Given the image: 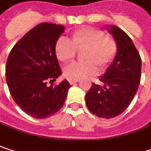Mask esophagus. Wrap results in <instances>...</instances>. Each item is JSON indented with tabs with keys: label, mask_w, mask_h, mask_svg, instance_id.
<instances>
[{
	"label": "esophagus",
	"mask_w": 151,
	"mask_h": 151,
	"mask_svg": "<svg viewBox=\"0 0 151 151\" xmlns=\"http://www.w3.org/2000/svg\"><path fill=\"white\" fill-rule=\"evenodd\" d=\"M78 80H69V83L71 84H74L75 83H78Z\"/></svg>",
	"instance_id": "obj_1"
}]
</instances>
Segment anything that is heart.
Listing matches in <instances>:
<instances>
[{
	"instance_id": "b5f03b06",
	"label": "heart",
	"mask_w": 151,
	"mask_h": 151,
	"mask_svg": "<svg viewBox=\"0 0 151 151\" xmlns=\"http://www.w3.org/2000/svg\"><path fill=\"white\" fill-rule=\"evenodd\" d=\"M84 48L82 56L85 60L72 62L64 68V75L70 80H79L96 75L97 67L101 69L109 66L115 56L117 46L112 37L104 36L101 30L86 27L72 33L71 39L60 37L55 43V55L61 61L73 60L76 49Z\"/></svg>"
}]
</instances>
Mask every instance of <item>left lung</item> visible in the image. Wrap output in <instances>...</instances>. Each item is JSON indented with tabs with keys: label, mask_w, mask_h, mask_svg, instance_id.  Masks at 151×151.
I'll return each mask as SVG.
<instances>
[{
	"label": "left lung",
	"mask_w": 151,
	"mask_h": 151,
	"mask_svg": "<svg viewBox=\"0 0 151 151\" xmlns=\"http://www.w3.org/2000/svg\"><path fill=\"white\" fill-rule=\"evenodd\" d=\"M114 38L117 53L99 80L103 85L92 84L85 95L87 108L104 119L120 115L127 109L137 93L141 78V58L129 36L114 25L107 26Z\"/></svg>",
	"instance_id": "8db88e82"
}]
</instances>
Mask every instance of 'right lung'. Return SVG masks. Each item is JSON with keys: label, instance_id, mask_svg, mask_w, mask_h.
<instances>
[{"label": "right lung", "instance_id": "right-lung-1", "mask_svg": "<svg viewBox=\"0 0 151 151\" xmlns=\"http://www.w3.org/2000/svg\"><path fill=\"white\" fill-rule=\"evenodd\" d=\"M60 24L42 23L12 49L6 65V83L17 105L36 119H45L64 105L71 87L67 79L48 86L61 74L55 43L64 32Z\"/></svg>", "mask_w": 151, "mask_h": 151}]
</instances>
